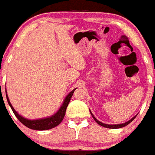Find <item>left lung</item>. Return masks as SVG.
<instances>
[{"label":"left lung","mask_w":155,"mask_h":155,"mask_svg":"<svg viewBox=\"0 0 155 155\" xmlns=\"http://www.w3.org/2000/svg\"><path fill=\"white\" fill-rule=\"evenodd\" d=\"M90 114H91L92 117H93V119H94V120H95V121H96V123L98 124H99V125H100V126H102V127H104L109 128V129H118V128L124 127H125V126H127V125L129 124L130 122L133 121V120L135 119V117H136V115L134 116V117H133V118L130 119V120H128L127 122H126V123H124V124H104V123H102V122L99 121V120H98L97 119H96V117H95L94 116H93V114H92L91 111H90Z\"/></svg>","instance_id":"8db88e82"}]
</instances>
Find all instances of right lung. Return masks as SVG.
Here are the masks:
<instances>
[{"mask_svg": "<svg viewBox=\"0 0 155 155\" xmlns=\"http://www.w3.org/2000/svg\"><path fill=\"white\" fill-rule=\"evenodd\" d=\"M76 90L74 89L71 92H70L68 94V96L65 97V99H64V102L62 103V106L59 108V109L58 110V111L56 113H55L54 114H53L52 116L48 117H46V118H41V119H37V120H28V119H26L25 117H22L20 114H18L16 111V110L13 108V107L12 106L11 103H10V100H9L8 96L7 94V91H6V96H7V102H8L9 105L11 108L12 111H13L14 114L16 115V117H17L18 120L22 124L25 125L27 127L30 128L32 130H47L52 129L53 127H56V126L59 124L63 120L64 117H65V111H66V108L68 107V103H69L70 100L71 99V96H72L73 93H74V90Z\"/></svg>", "mask_w": 155, "mask_h": 155, "instance_id": "right-lung-1", "label": "right lung"}]
</instances>
